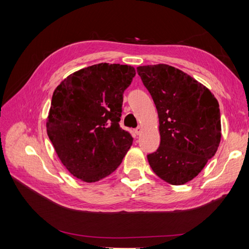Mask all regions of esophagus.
I'll return each instance as SVG.
<instances>
[{"mask_svg": "<svg viewBox=\"0 0 249 249\" xmlns=\"http://www.w3.org/2000/svg\"><path fill=\"white\" fill-rule=\"evenodd\" d=\"M135 133H136L137 135H140V134L142 133V126H138V127H137V128L135 129Z\"/></svg>", "mask_w": 249, "mask_h": 249, "instance_id": "obj_1", "label": "esophagus"}]
</instances>
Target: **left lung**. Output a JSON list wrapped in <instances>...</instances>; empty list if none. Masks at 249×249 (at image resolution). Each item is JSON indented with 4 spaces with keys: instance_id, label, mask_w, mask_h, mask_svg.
I'll use <instances>...</instances> for the list:
<instances>
[{
    "instance_id": "8db88e82",
    "label": "left lung",
    "mask_w": 249,
    "mask_h": 249,
    "mask_svg": "<svg viewBox=\"0 0 249 249\" xmlns=\"http://www.w3.org/2000/svg\"><path fill=\"white\" fill-rule=\"evenodd\" d=\"M160 119V145L147 155L152 170L171 185L192 181L217 151L220 112L212 92L166 64L137 67Z\"/></svg>"
}]
</instances>
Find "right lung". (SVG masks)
Returning <instances> with one entry per match:
<instances>
[{"mask_svg": "<svg viewBox=\"0 0 249 249\" xmlns=\"http://www.w3.org/2000/svg\"><path fill=\"white\" fill-rule=\"evenodd\" d=\"M135 76L133 66L100 63L72 72L54 89L47 134L61 162L80 181L108 177L133 144L119 122L123 93Z\"/></svg>", "mask_w": 249, "mask_h": 249, "instance_id": "1", "label": "right lung"}]
</instances>
